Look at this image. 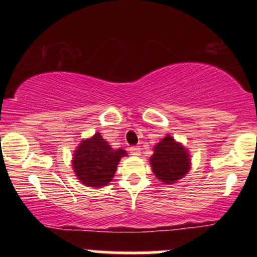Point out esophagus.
<instances>
[{"label": "esophagus", "instance_id": "34e87169", "mask_svg": "<svg viewBox=\"0 0 257 257\" xmlns=\"http://www.w3.org/2000/svg\"><path fill=\"white\" fill-rule=\"evenodd\" d=\"M129 151H131V155H133V156H139L140 155V147L132 146L131 149H129Z\"/></svg>", "mask_w": 257, "mask_h": 257}]
</instances>
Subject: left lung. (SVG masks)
<instances>
[{
  "label": "left lung",
  "instance_id": "obj_1",
  "mask_svg": "<svg viewBox=\"0 0 257 257\" xmlns=\"http://www.w3.org/2000/svg\"><path fill=\"white\" fill-rule=\"evenodd\" d=\"M150 164L159 181L166 185H173L190 172L191 156L181 143L168 134L153 147Z\"/></svg>",
  "mask_w": 257,
  "mask_h": 257
}]
</instances>
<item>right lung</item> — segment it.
Segmentation results:
<instances>
[{
	"instance_id": "add662e5",
	"label": "right lung",
	"mask_w": 257,
	"mask_h": 257,
	"mask_svg": "<svg viewBox=\"0 0 257 257\" xmlns=\"http://www.w3.org/2000/svg\"><path fill=\"white\" fill-rule=\"evenodd\" d=\"M124 156H128L126 151L112 149L100 133H95L82 140L73 152V172L87 187H104L112 181L120 158Z\"/></svg>"
}]
</instances>
